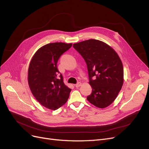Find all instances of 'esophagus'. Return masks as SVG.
Returning a JSON list of instances; mask_svg holds the SVG:
<instances>
[{"label":"esophagus","mask_w":149,"mask_h":149,"mask_svg":"<svg viewBox=\"0 0 149 149\" xmlns=\"http://www.w3.org/2000/svg\"><path fill=\"white\" fill-rule=\"evenodd\" d=\"M81 85V83L80 82H79V83H77L75 86L76 88H79Z\"/></svg>","instance_id":"esophagus-1"}]
</instances>
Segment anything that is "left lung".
I'll list each match as a JSON object with an SVG mask.
<instances>
[{
  "label": "left lung",
  "mask_w": 149,
  "mask_h": 149,
  "mask_svg": "<svg viewBox=\"0 0 149 149\" xmlns=\"http://www.w3.org/2000/svg\"><path fill=\"white\" fill-rule=\"evenodd\" d=\"M86 63L92 91L87 97L99 108L112 104L121 89L124 70L117 53L106 43L95 39L73 45Z\"/></svg>",
  "instance_id": "8db88e82"
}]
</instances>
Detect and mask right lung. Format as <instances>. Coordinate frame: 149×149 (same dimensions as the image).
I'll return each instance as SVG.
<instances>
[{
    "mask_svg": "<svg viewBox=\"0 0 149 149\" xmlns=\"http://www.w3.org/2000/svg\"><path fill=\"white\" fill-rule=\"evenodd\" d=\"M72 44L56 42L39 49L31 60L28 81L30 89L42 105L56 110L66 103L71 89L65 84L57 63L60 57Z\"/></svg>",
    "mask_w": 149,
    "mask_h": 149,
    "instance_id": "right-lung-1",
    "label": "right lung"
}]
</instances>
